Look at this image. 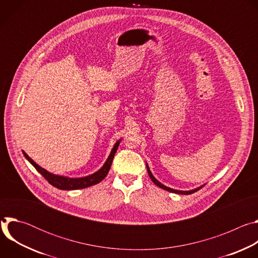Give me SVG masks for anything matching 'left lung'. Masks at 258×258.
<instances>
[{"label": "left lung", "mask_w": 258, "mask_h": 258, "mask_svg": "<svg viewBox=\"0 0 258 258\" xmlns=\"http://www.w3.org/2000/svg\"><path fill=\"white\" fill-rule=\"evenodd\" d=\"M147 170H148V173H149V176H150V178L152 179V181L155 183L156 186H158L159 188H161V189H163V190H166V191H168V192H171V193H175V194H183V195H189V194H193V193H195V192H197L198 190H200L202 187H199V188H197V189H194V190H191V191H177V190H173V189H170V188H168V187H166V186H164V185H162L161 182H159L154 176H153V174L151 173V171H150V169H149V167H148V165H147Z\"/></svg>", "instance_id": "8db88e82"}]
</instances>
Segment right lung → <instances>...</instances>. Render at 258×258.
I'll use <instances>...</instances> for the list:
<instances>
[{
    "mask_svg": "<svg viewBox=\"0 0 258 258\" xmlns=\"http://www.w3.org/2000/svg\"><path fill=\"white\" fill-rule=\"evenodd\" d=\"M119 143H120V140L116 142L111 153H110L108 159L106 160L105 164L103 165V167L100 170H98L97 172H95L89 176L80 177V178H69V177L55 175L53 173H50L49 171H47L46 169H44L43 167L36 164L25 152H23V154H24L25 158L34 166V168L38 170L51 183L52 186H54L60 190H79V189H85V188L97 185V183H99L101 180L104 179V177L107 175L110 167H111V163H112L113 157L117 151Z\"/></svg>",
    "mask_w": 258,
    "mask_h": 258,
    "instance_id": "obj_1",
    "label": "right lung"
}]
</instances>
